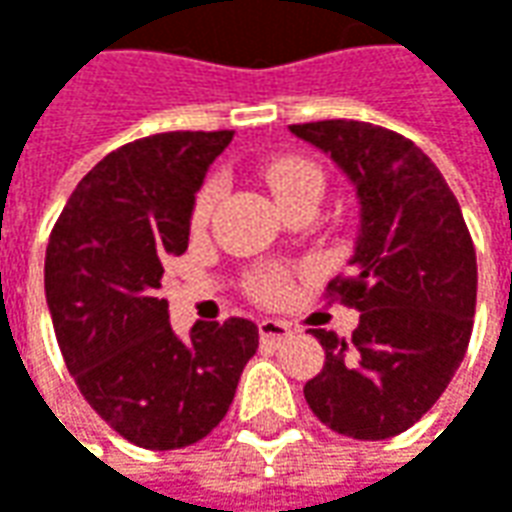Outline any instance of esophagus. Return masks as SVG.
I'll return each instance as SVG.
<instances>
[{
    "label": "esophagus",
    "instance_id": "34e87169",
    "mask_svg": "<svg viewBox=\"0 0 512 512\" xmlns=\"http://www.w3.org/2000/svg\"><path fill=\"white\" fill-rule=\"evenodd\" d=\"M259 339L262 344H282L290 339V325L279 322V319H262L259 322Z\"/></svg>",
    "mask_w": 512,
    "mask_h": 512
}]
</instances>
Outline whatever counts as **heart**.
Masks as SVG:
<instances>
[{"mask_svg":"<svg viewBox=\"0 0 512 512\" xmlns=\"http://www.w3.org/2000/svg\"><path fill=\"white\" fill-rule=\"evenodd\" d=\"M262 176H265L273 199H282L290 190L307 185V182H319V185H322L319 170L313 168L310 162H305V159H276V162H270V165L262 170ZM216 193H219V190H216V182H207V185L199 190L196 205H193V216H190L193 227L205 225L210 210H213V202H216ZM253 293H256V299H262L265 305L282 302L287 293L285 276H282V273H265V276H259L256 285H253Z\"/></svg>","mask_w":512,"mask_h":512,"instance_id":"b5f03b06","label":"heart"}]
</instances>
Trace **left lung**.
<instances>
[{
	"label": "left lung",
	"mask_w": 512,
	"mask_h": 512,
	"mask_svg": "<svg viewBox=\"0 0 512 512\" xmlns=\"http://www.w3.org/2000/svg\"><path fill=\"white\" fill-rule=\"evenodd\" d=\"M290 133L325 150L359 199L350 276L327 293L362 316L350 339L310 330L325 367L305 399L342 436H399L442 396L473 333L476 250L462 207L430 156L396 130L327 119Z\"/></svg>",
	"instance_id": "left-lung-1"
}]
</instances>
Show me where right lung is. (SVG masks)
<instances>
[{
    "label": "right lung",
    "instance_id": "add662e5",
    "mask_svg": "<svg viewBox=\"0 0 512 512\" xmlns=\"http://www.w3.org/2000/svg\"><path fill=\"white\" fill-rule=\"evenodd\" d=\"M233 130H173L108 153L50 230L45 296L56 342L88 404L128 442L176 450L225 419L259 327L196 322L182 342L159 296L182 256L196 190Z\"/></svg>",
    "mask_w": 512,
    "mask_h": 512
}]
</instances>
